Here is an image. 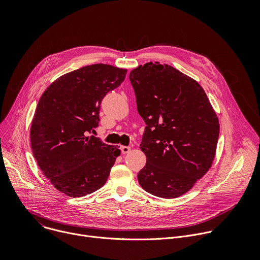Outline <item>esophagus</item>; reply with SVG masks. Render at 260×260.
<instances>
[{
  "instance_id": "esophagus-1",
  "label": "esophagus",
  "mask_w": 260,
  "mask_h": 260,
  "mask_svg": "<svg viewBox=\"0 0 260 260\" xmlns=\"http://www.w3.org/2000/svg\"><path fill=\"white\" fill-rule=\"evenodd\" d=\"M120 149H121L123 154H128L131 151V148L130 147H126V146H122Z\"/></svg>"
}]
</instances>
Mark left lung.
<instances>
[{
	"mask_svg": "<svg viewBox=\"0 0 260 260\" xmlns=\"http://www.w3.org/2000/svg\"><path fill=\"white\" fill-rule=\"evenodd\" d=\"M129 79L147 124L139 147L147 164L138 183L155 196L179 197L212 166L220 132L217 114L201 85L169 65H140Z\"/></svg>",
	"mask_w": 260,
	"mask_h": 260,
	"instance_id": "8db88e82",
	"label": "left lung"
}]
</instances>
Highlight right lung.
Instances as JSON below:
<instances>
[{
  "instance_id": "add662e5",
  "label": "right lung",
  "mask_w": 260,
  "mask_h": 260,
  "mask_svg": "<svg viewBox=\"0 0 260 260\" xmlns=\"http://www.w3.org/2000/svg\"><path fill=\"white\" fill-rule=\"evenodd\" d=\"M127 70L94 64L55 79L42 94L31 125L33 155L51 185L70 197L100 189L121 151L95 136L104 96Z\"/></svg>"
}]
</instances>
